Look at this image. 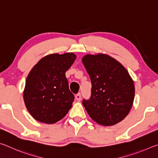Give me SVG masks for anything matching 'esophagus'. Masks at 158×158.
Instances as JSON below:
<instances>
[{"label": "esophagus", "instance_id": "34e87169", "mask_svg": "<svg viewBox=\"0 0 158 158\" xmlns=\"http://www.w3.org/2000/svg\"><path fill=\"white\" fill-rule=\"evenodd\" d=\"M75 98L77 99V101H80L81 99V93H78V94H77L75 95Z\"/></svg>", "mask_w": 158, "mask_h": 158}]
</instances>
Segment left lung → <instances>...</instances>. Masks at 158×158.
I'll use <instances>...</instances> for the list:
<instances>
[{
    "label": "left lung",
    "instance_id": "1",
    "mask_svg": "<svg viewBox=\"0 0 158 158\" xmlns=\"http://www.w3.org/2000/svg\"><path fill=\"white\" fill-rule=\"evenodd\" d=\"M91 81V95L83 100L90 117L98 124L111 126L126 117L135 98V85L124 66L105 53L82 58Z\"/></svg>",
    "mask_w": 158,
    "mask_h": 158
}]
</instances>
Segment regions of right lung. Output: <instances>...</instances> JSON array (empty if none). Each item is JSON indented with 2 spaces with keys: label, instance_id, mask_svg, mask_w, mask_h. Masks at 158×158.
<instances>
[{
  "label": "right lung",
  "instance_id": "obj_1",
  "mask_svg": "<svg viewBox=\"0 0 158 158\" xmlns=\"http://www.w3.org/2000/svg\"><path fill=\"white\" fill-rule=\"evenodd\" d=\"M75 59L73 53H52L40 60L29 73L23 100L36 121L53 124L71 109L74 96L69 89L65 73Z\"/></svg>",
  "mask_w": 158,
  "mask_h": 158
}]
</instances>
